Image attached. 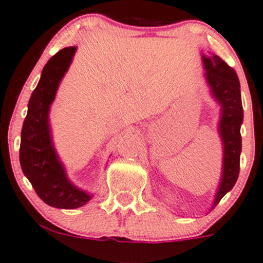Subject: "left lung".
Here are the masks:
<instances>
[{
    "instance_id": "8db88e82",
    "label": "left lung",
    "mask_w": 263,
    "mask_h": 263,
    "mask_svg": "<svg viewBox=\"0 0 263 263\" xmlns=\"http://www.w3.org/2000/svg\"><path fill=\"white\" fill-rule=\"evenodd\" d=\"M202 63L206 82L210 94L220 105V119L217 124L222 144V171L216 195L210 211L219 201L234 187L239 176V161L242 153L240 126L243 123V107L240 98V84L232 67L219 55L202 53Z\"/></svg>"
}]
</instances>
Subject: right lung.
<instances>
[{
  "instance_id": "1",
  "label": "right lung",
  "mask_w": 263,
  "mask_h": 263,
  "mask_svg": "<svg viewBox=\"0 0 263 263\" xmlns=\"http://www.w3.org/2000/svg\"><path fill=\"white\" fill-rule=\"evenodd\" d=\"M76 49V47L61 49L44 66L41 80L29 100L20 142V165L24 176L47 205L66 210L81 208L92 197L68 179L53 145L49 124L50 105Z\"/></svg>"
}]
</instances>
